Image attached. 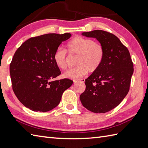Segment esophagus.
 Wrapping results in <instances>:
<instances>
[{
  "instance_id": "1",
  "label": "esophagus",
  "mask_w": 148,
  "mask_h": 148,
  "mask_svg": "<svg viewBox=\"0 0 148 148\" xmlns=\"http://www.w3.org/2000/svg\"><path fill=\"white\" fill-rule=\"evenodd\" d=\"M79 81H81V82L84 83V81H85V79H81V80L80 79H75V80H74V83H76L77 82H79Z\"/></svg>"
}]
</instances>
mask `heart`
Instances as JSON below:
<instances>
[{"label": "heart", "instance_id": "obj_1", "mask_svg": "<svg viewBox=\"0 0 148 148\" xmlns=\"http://www.w3.org/2000/svg\"><path fill=\"white\" fill-rule=\"evenodd\" d=\"M66 47L69 54L77 55V67L64 73L63 76L65 78L76 79L85 76L88 71L95 72L103 62L104 48L100 42H94L91 39L76 36L67 44ZM53 60L60 69H67V56L65 50L56 49L53 55Z\"/></svg>", "mask_w": 148, "mask_h": 148}]
</instances>
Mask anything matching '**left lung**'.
Segmentation results:
<instances>
[{"mask_svg": "<svg viewBox=\"0 0 148 148\" xmlns=\"http://www.w3.org/2000/svg\"><path fill=\"white\" fill-rule=\"evenodd\" d=\"M82 35L96 38L104 48V57L98 70L85 79L86 89L80 100L89 111L105 113L118 106L127 95L133 62L127 47L114 34L95 30Z\"/></svg>", "mask_w": 148, "mask_h": 148, "instance_id": "8db88e82", "label": "left lung"}]
</instances>
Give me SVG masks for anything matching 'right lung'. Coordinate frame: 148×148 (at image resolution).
Returning <instances> with one entry per match:
<instances>
[{"mask_svg": "<svg viewBox=\"0 0 148 148\" xmlns=\"http://www.w3.org/2000/svg\"><path fill=\"white\" fill-rule=\"evenodd\" d=\"M70 33L48 34L27 40L16 51L10 64L12 90L20 102L33 111L47 112L57 106L73 81H53L60 75L53 55Z\"/></svg>", "mask_w": 148, "mask_h": 148, "instance_id": "add662e5", "label": "right lung"}]
</instances>
